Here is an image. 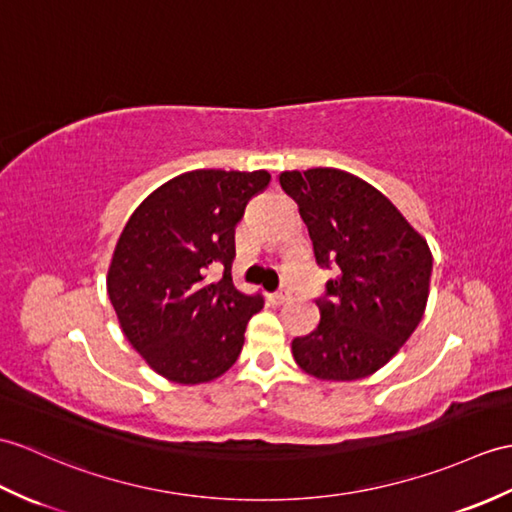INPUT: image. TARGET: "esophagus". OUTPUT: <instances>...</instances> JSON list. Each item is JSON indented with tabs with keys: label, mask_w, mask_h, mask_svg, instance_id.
Returning <instances> with one entry per match:
<instances>
[{
	"label": "esophagus",
	"mask_w": 512,
	"mask_h": 512,
	"mask_svg": "<svg viewBox=\"0 0 512 512\" xmlns=\"http://www.w3.org/2000/svg\"><path fill=\"white\" fill-rule=\"evenodd\" d=\"M290 296H292V292H290L288 288H283V290H279V292H275V294H270V301L275 303V305H281V303H285V301H290Z\"/></svg>",
	"instance_id": "obj_1"
}]
</instances>
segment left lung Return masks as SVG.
<instances>
[{
  "label": "left lung",
  "instance_id": "8db88e82",
  "mask_svg": "<svg viewBox=\"0 0 512 512\" xmlns=\"http://www.w3.org/2000/svg\"><path fill=\"white\" fill-rule=\"evenodd\" d=\"M279 183L299 205L316 264L336 268L316 301L318 327L292 340L294 360L327 382L373 375L421 323L430 246L379 189L349 172L292 170Z\"/></svg>",
  "mask_w": 512,
  "mask_h": 512
}]
</instances>
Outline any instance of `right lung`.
<instances>
[{
  "instance_id": "1",
  "label": "right lung",
  "mask_w": 512,
  "mask_h": 512,
  "mask_svg": "<svg viewBox=\"0 0 512 512\" xmlns=\"http://www.w3.org/2000/svg\"><path fill=\"white\" fill-rule=\"evenodd\" d=\"M270 183L266 170H194L141 202L115 244L106 290L120 327L152 371L205 384L240 358L261 294L233 285L235 224ZM223 268L211 284L208 270Z\"/></svg>"
}]
</instances>
